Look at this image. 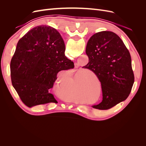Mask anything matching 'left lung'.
<instances>
[{
  "instance_id": "obj_1",
  "label": "left lung",
  "mask_w": 146,
  "mask_h": 146,
  "mask_svg": "<svg viewBox=\"0 0 146 146\" xmlns=\"http://www.w3.org/2000/svg\"><path fill=\"white\" fill-rule=\"evenodd\" d=\"M86 53L89 69L101 83L102 101L92 107L108 110L125 100L134 83L130 52L122 39L112 32L96 33L88 40Z\"/></svg>"
}]
</instances>
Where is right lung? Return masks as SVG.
Instances as JSON below:
<instances>
[{"mask_svg":"<svg viewBox=\"0 0 146 146\" xmlns=\"http://www.w3.org/2000/svg\"><path fill=\"white\" fill-rule=\"evenodd\" d=\"M64 52L62 37L50 26L35 27L19 39L10 63L11 78L27 107L58 103L50 93L57 74L74 67Z\"/></svg>","mask_w":146,"mask_h":146,"instance_id":"right-lung-1","label":"right lung"}]
</instances>
